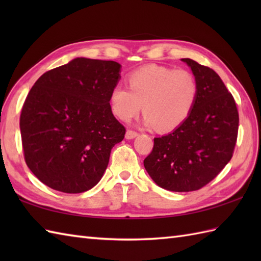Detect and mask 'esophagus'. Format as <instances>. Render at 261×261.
I'll return each instance as SVG.
<instances>
[{"label":"esophagus","mask_w":261,"mask_h":261,"mask_svg":"<svg viewBox=\"0 0 261 261\" xmlns=\"http://www.w3.org/2000/svg\"><path fill=\"white\" fill-rule=\"evenodd\" d=\"M138 136V132L135 130H127L126 134H125V138L126 139H134Z\"/></svg>","instance_id":"34e87169"}]
</instances>
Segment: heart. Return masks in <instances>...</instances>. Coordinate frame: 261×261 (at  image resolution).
Returning a JSON list of instances; mask_svg holds the SVG:
<instances>
[{
	"label": "heart",
	"mask_w": 261,
	"mask_h": 261,
	"mask_svg": "<svg viewBox=\"0 0 261 261\" xmlns=\"http://www.w3.org/2000/svg\"><path fill=\"white\" fill-rule=\"evenodd\" d=\"M126 88L115 85L110 93L112 113L130 121L140 112L145 123L159 131H170L181 125L195 107L198 84L190 70L148 65L127 75Z\"/></svg>",
	"instance_id": "heart-1"
}]
</instances>
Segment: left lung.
Instances as JSON below:
<instances>
[{"instance_id":"8db88e82","label":"left lung","mask_w":261,"mask_h":261,"mask_svg":"<svg viewBox=\"0 0 261 261\" xmlns=\"http://www.w3.org/2000/svg\"><path fill=\"white\" fill-rule=\"evenodd\" d=\"M181 60L197 81L195 107L171 134L154 138L143 165L162 188L192 192L213 180L233 156L239 113L232 94L212 68L190 58Z\"/></svg>"}]
</instances>
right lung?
<instances>
[{"instance_id": "right-lung-1", "label": "right lung", "mask_w": 261, "mask_h": 261, "mask_svg": "<svg viewBox=\"0 0 261 261\" xmlns=\"http://www.w3.org/2000/svg\"><path fill=\"white\" fill-rule=\"evenodd\" d=\"M121 65L76 58L46 71L22 107L24 160L37 178L63 193H83L102 178L125 127L110 107Z\"/></svg>"}]
</instances>
